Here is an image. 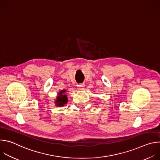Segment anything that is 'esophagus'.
Segmentation results:
<instances>
[{
    "label": "esophagus",
    "mask_w": 160,
    "mask_h": 160,
    "mask_svg": "<svg viewBox=\"0 0 160 160\" xmlns=\"http://www.w3.org/2000/svg\"><path fill=\"white\" fill-rule=\"evenodd\" d=\"M77 87H78V89L80 90H83V88H84V87H85V85H84L83 83H82V84H79V85H77Z\"/></svg>",
    "instance_id": "esophagus-1"
}]
</instances>
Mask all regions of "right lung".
Instances as JSON below:
<instances>
[{"mask_svg":"<svg viewBox=\"0 0 160 160\" xmlns=\"http://www.w3.org/2000/svg\"><path fill=\"white\" fill-rule=\"evenodd\" d=\"M66 90H61L60 92L58 93L56 99H55L54 103L55 105L58 107L63 106L64 104H67L68 101V99L67 95L66 94Z\"/></svg>","mask_w":160,"mask_h":160,"instance_id":"1","label":"right lung"}]
</instances>
